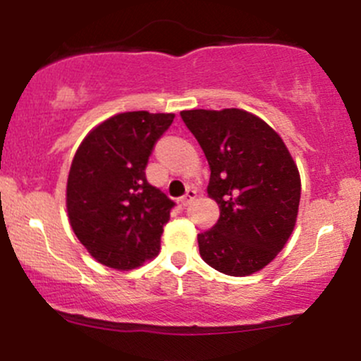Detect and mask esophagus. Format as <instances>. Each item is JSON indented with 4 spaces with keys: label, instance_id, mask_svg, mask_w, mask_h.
<instances>
[{
    "label": "esophagus",
    "instance_id": "esophagus-1",
    "mask_svg": "<svg viewBox=\"0 0 361 361\" xmlns=\"http://www.w3.org/2000/svg\"><path fill=\"white\" fill-rule=\"evenodd\" d=\"M195 197H197V190H193V188H188V190H186V193L183 195V197L180 198L181 205H183V207L190 205V204H192V202L195 200Z\"/></svg>",
    "mask_w": 361,
    "mask_h": 361
}]
</instances>
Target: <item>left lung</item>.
<instances>
[{"instance_id": "left-lung-1", "label": "left lung", "mask_w": 361, "mask_h": 361, "mask_svg": "<svg viewBox=\"0 0 361 361\" xmlns=\"http://www.w3.org/2000/svg\"><path fill=\"white\" fill-rule=\"evenodd\" d=\"M180 115L204 149L210 166L207 192L221 207L217 224L198 234L202 259L231 276L259 271L283 250L295 226L299 169L280 135L250 111Z\"/></svg>"}]
</instances>
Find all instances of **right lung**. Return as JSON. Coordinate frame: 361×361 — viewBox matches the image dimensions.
<instances>
[{"label":"right lung","mask_w":361,"mask_h":361,"mask_svg":"<svg viewBox=\"0 0 361 361\" xmlns=\"http://www.w3.org/2000/svg\"><path fill=\"white\" fill-rule=\"evenodd\" d=\"M173 114L126 111L94 127L74 154L66 205L94 259L132 270L157 256L175 202L146 178L149 156Z\"/></svg>","instance_id":"1"}]
</instances>
